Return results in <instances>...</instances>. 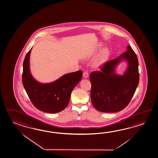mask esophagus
Returning <instances> with one entry per match:
<instances>
[{
	"label": "esophagus",
	"instance_id": "esophagus-1",
	"mask_svg": "<svg viewBox=\"0 0 158 158\" xmlns=\"http://www.w3.org/2000/svg\"><path fill=\"white\" fill-rule=\"evenodd\" d=\"M83 76L84 78H88V73H87V71H84L83 74Z\"/></svg>",
	"mask_w": 158,
	"mask_h": 158
}]
</instances>
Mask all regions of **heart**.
Instances as JSON below:
<instances>
[{"mask_svg":"<svg viewBox=\"0 0 158 158\" xmlns=\"http://www.w3.org/2000/svg\"><path fill=\"white\" fill-rule=\"evenodd\" d=\"M101 44H97L96 45V47L93 49V50L83 55L82 59L83 60H88L92 58L94 55H95L97 51L101 48ZM110 53V52L109 49L108 48H105L103 49H102L100 52V53L97 55L96 58H94L92 63L93 67L96 69L101 68L107 61L108 58L109 57Z\"/></svg>","mask_w":158,"mask_h":158,"instance_id":"b5f03b06","label":"heart"}]
</instances>
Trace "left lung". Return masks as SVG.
Masks as SVG:
<instances>
[{
  "instance_id": "1",
  "label": "left lung",
  "mask_w": 158,
  "mask_h": 158,
  "mask_svg": "<svg viewBox=\"0 0 158 158\" xmlns=\"http://www.w3.org/2000/svg\"><path fill=\"white\" fill-rule=\"evenodd\" d=\"M122 61L127 67L122 75L116 69ZM101 71L90 74L92 84L91 101L98 111L103 113L118 112L126 107L132 99L139 85V61L131 47L118 57L107 62Z\"/></svg>"
}]
</instances>
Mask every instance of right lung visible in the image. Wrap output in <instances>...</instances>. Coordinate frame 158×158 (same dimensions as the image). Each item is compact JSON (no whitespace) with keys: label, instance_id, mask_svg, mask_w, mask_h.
<instances>
[{"label":"right lung","instance_id":"obj_1","mask_svg":"<svg viewBox=\"0 0 158 158\" xmlns=\"http://www.w3.org/2000/svg\"><path fill=\"white\" fill-rule=\"evenodd\" d=\"M32 48L26 54L23 63V83L29 98L36 109L54 114L68 106L72 90L81 81V70L64 74L56 81L42 83L32 77L30 69Z\"/></svg>","mask_w":158,"mask_h":158}]
</instances>
